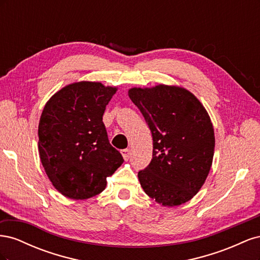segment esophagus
I'll return each instance as SVG.
<instances>
[{
    "label": "esophagus",
    "instance_id": "1",
    "mask_svg": "<svg viewBox=\"0 0 260 260\" xmlns=\"http://www.w3.org/2000/svg\"><path fill=\"white\" fill-rule=\"evenodd\" d=\"M120 153H121V155H122V157H123V159H124V160H128V159L130 158V156H131V151H130L129 148L122 149V151H121Z\"/></svg>",
    "mask_w": 260,
    "mask_h": 260
}]
</instances>
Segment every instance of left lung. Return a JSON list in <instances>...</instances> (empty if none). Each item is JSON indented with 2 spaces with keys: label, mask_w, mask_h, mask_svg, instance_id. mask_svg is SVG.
Segmentation results:
<instances>
[{
  "label": "left lung",
  "mask_w": 260,
  "mask_h": 260,
  "mask_svg": "<svg viewBox=\"0 0 260 260\" xmlns=\"http://www.w3.org/2000/svg\"><path fill=\"white\" fill-rule=\"evenodd\" d=\"M128 94L153 137V158L138 174L141 186L165 207L188 202L205 183L214 158L215 132L207 111L178 85L135 86Z\"/></svg>",
  "instance_id": "left-lung-1"
}]
</instances>
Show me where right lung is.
<instances>
[{"mask_svg": "<svg viewBox=\"0 0 260 260\" xmlns=\"http://www.w3.org/2000/svg\"><path fill=\"white\" fill-rule=\"evenodd\" d=\"M117 86L79 81L46 102L38 128L39 155L53 186L68 199L88 200L106 187L121 166V154L109 143L103 123Z\"/></svg>", "mask_w": 260, "mask_h": 260, "instance_id": "right-lung-1", "label": "right lung"}]
</instances>
